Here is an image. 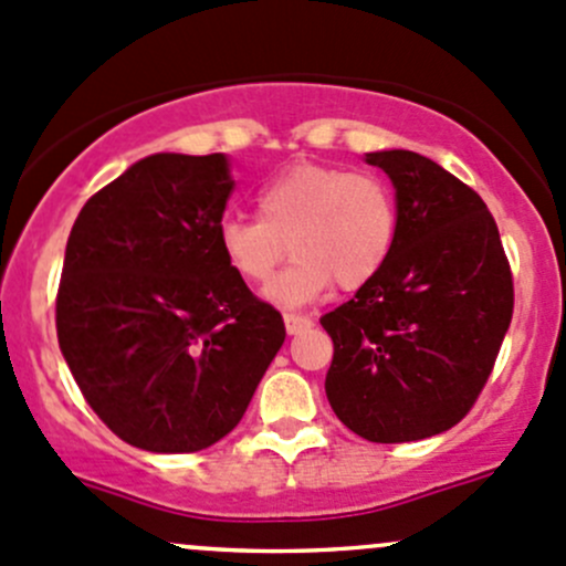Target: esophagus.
Returning a JSON list of instances; mask_svg holds the SVG:
<instances>
[{
  "mask_svg": "<svg viewBox=\"0 0 566 566\" xmlns=\"http://www.w3.org/2000/svg\"><path fill=\"white\" fill-rule=\"evenodd\" d=\"M283 322H285V329H289V335H296L302 333V329L311 327V318L300 316V313H285Z\"/></svg>",
  "mask_w": 566,
  "mask_h": 566,
  "instance_id": "obj_1",
  "label": "esophagus"
}]
</instances>
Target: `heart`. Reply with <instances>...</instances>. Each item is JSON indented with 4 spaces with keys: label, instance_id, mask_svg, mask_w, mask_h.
<instances>
[{
    "label": "heart",
    "instance_id": "heart-1",
    "mask_svg": "<svg viewBox=\"0 0 566 566\" xmlns=\"http://www.w3.org/2000/svg\"><path fill=\"white\" fill-rule=\"evenodd\" d=\"M399 231L394 189L374 172L300 161L259 192V220L228 217L217 244L239 281L266 285L285 259L294 264L270 285V300L294 307L329 285L357 291L388 264Z\"/></svg>",
    "mask_w": 566,
    "mask_h": 566
}]
</instances>
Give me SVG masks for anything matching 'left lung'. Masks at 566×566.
<instances>
[{"label":"left lung","mask_w":566,"mask_h":566,"mask_svg":"<svg viewBox=\"0 0 566 566\" xmlns=\"http://www.w3.org/2000/svg\"><path fill=\"white\" fill-rule=\"evenodd\" d=\"M396 189L394 253L371 283L324 313V390L344 427L410 443L471 412L512 322L514 285L486 203L438 161L377 150Z\"/></svg>","instance_id":"1"}]
</instances>
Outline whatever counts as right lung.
<instances>
[{"instance_id": "obj_1", "label": "right lung", "mask_w": 566, "mask_h": 566, "mask_svg": "<svg viewBox=\"0 0 566 566\" xmlns=\"http://www.w3.org/2000/svg\"><path fill=\"white\" fill-rule=\"evenodd\" d=\"M222 154H154L82 206L57 340L95 416L128 446L192 454L226 438L285 340L283 316L222 261Z\"/></svg>"}]
</instances>
